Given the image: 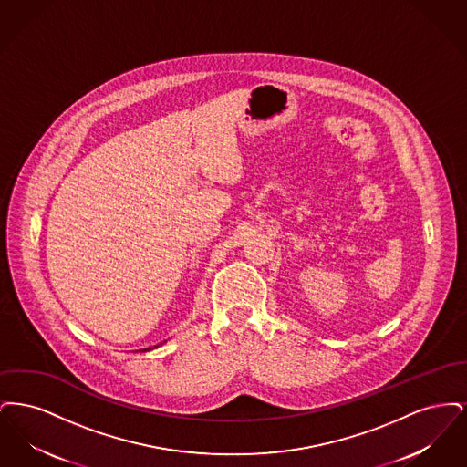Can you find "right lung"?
<instances>
[{"mask_svg": "<svg viewBox=\"0 0 467 467\" xmlns=\"http://www.w3.org/2000/svg\"><path fill=\"white\" fill-rule=\"evenodd\" d=\"M162 343H166V341H162ZM162 343H161V345H162ZM157 347H159V345H157ZM152 348H154V347H152ZM152 348H143V350H152Z\"/></svg>", "mask_w": 467, "mask_h": 467, "instance_id": "obj_1", "label": "right lung"}]
</instances>
